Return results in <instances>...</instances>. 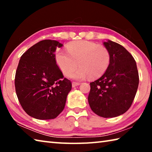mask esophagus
Listing matches in <instances>:
<instances>
[{
  "label": "esophagus",
  "instance_id": "34e87169",
  "mask_svg": "<svg viewBox=\"0 0 152 152\" xmlns=\"http://www.w3.org/2000/svg\"><path fill=\"white\" fill-rule=\"evenodd\" d=\"M80 83V82H73L72 84V87H76V86H79Z\"/></svg>",
  "mask_w": 152,
  "mask_h": 152
}]
</instances>
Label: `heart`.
I'll list each match as a JSON object with an SVG mask.
<instances>
[{
    "label": "heart",
    "instance_id": "1",
    "mask_svg": "<svg viewBox=\"0 0 152 152\" xmlns=\"http://www.w3.org/2000/svg\"><path fill=\"white\" fill-rule=\"evenodd\" d=\"M68 53L58 50L56 60L64 76H68L80 66L70 77L74 80H83L89 77L96 79L107 70L110 62L109 50L102 45L88 41H78L67 45Z\"/></svg>",
    "mask_w": 152,
    "mask_h": 152
}]
</instances>
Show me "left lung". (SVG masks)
I'll use <instances>...</instances> for the list:
<instances>
[{
  "label": "left lung",
  "instance_id": "1",
  "mask_svg": "<svg viewBox=\"0 0 152 152\" xmlns=\"http://www.w3.org/2000/svg\"><path fill=\"white\" fill-rule=\"evenodd\" d=\"M103 44L110 53V65L101 78L90 83L88 101L97 115L115 117L132 106L139 85V74L134 58L124 47L109 39Z\"/></svg>",
  "mask_w": 152,
  "mask_h": 152
}]
</instances>
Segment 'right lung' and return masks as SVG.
Here are the masks:
<instances>
[{
    "mask_svg": "<svg viewBox=\"0 0 152 152\" xmlns=\"http://www.w3.org/2000/svg\"><path fill=\"white\" fill-rule=\"evenodd\" d=\"M63 46L58 41H41L22 55L15 85L20 105L35 119H53L62 112L72 89L56 61L55 51Z\"/></svg>",
    "mask_w": 152,
    "mask_h": 152,
    "instance_id": "1",
    "label": "right lung"
}]
</instances>
